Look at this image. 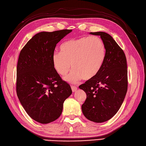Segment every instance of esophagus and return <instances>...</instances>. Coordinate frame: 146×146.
Masks as SVG:
<instances>
[{
  "mask_svg": "<svg viewBox=\"0 0 146 146\" xmlns=\"http://www.w3.org/2000/svg\"><path fill=\"white\" fill-rule=\"evenodd\" d=\"M77 87L76 86H71V90H72V92H75L77 90Z\"/></svg>",
  "mask_w": 146,
  "mask_h": 146,
  "instance_id": "34e87169",
  "label": "esophagus"
}]
</instances>
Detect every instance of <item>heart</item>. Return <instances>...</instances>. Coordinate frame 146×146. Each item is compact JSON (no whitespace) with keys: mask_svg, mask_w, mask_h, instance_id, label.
<instances>
[{"mask_svg":"<svg viewBox=\"0 0 146 146\" xmlns=\"http://www.w3.org/2000/svg\"><path fill=\"white\" fill-rule=\"evenodd\" d=\"M60 49L61 52L55 51L52 54V65L62 76L72 67L73 70L64 80L73 83L82 78L90 80L95 78L100 71L106 55L104 42L97 36L68 40Z\"/></svg>","mask_w":146,"mask_h":146,"instance_id":"obj_1","label":"heart"}]
</instances>
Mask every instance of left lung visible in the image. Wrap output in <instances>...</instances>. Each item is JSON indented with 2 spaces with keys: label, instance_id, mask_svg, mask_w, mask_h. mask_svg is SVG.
<instances>
[{
  "label": "left lung",
  "instance_id": "obj_1",
  "mask_svg": "<svg viewBox=\"0 0 146 146\" xmlns=\"http://www.w3.org/2000/svg\"><path fill=\"white\" fill-rule=\"evenodd\" d=\"M90 34L100 36L106 55L98 75L79 86L86 94L82 110L89 120L102 123L113 117L124 100L128 85L127 60L124 52L110 35Z\"/></svg>",
  "mask_w": 146,
  "mask_h": 146
}]
</instances>
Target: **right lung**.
Returning <instances> with one entry per match:
<instances>
[{"label":"right lung","mask_w":146,"mask_h":146,"mask_svg":"<svg viewBox=\"0 0 146 146\" xmlns=\"http://www.w3.org/2000/svg\"><path fill=\"white\" fill-rule=\"evenodd\" d=\"M71 29L40 32L21 51L17 66L16 91L27 113L41 123L58 119L64 100L72 94L52 65L56 46Z\"/></svg>","instance_id":"add662e5"}]
</instances>
